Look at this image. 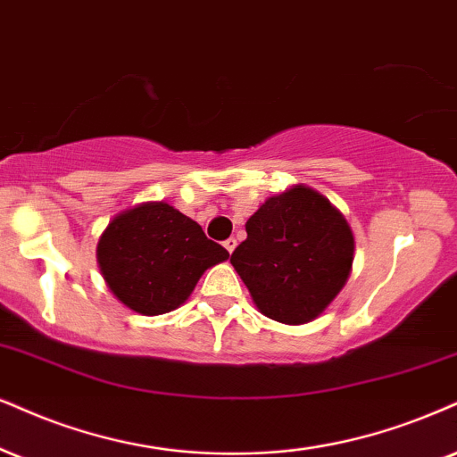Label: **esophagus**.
<instances>
[{
	"mask_svg": "<svg viewBox=\"0 0 457 457\" xmlns=\"http://www.w3.org/2000/svg\"><path fill=\"white\" fill-rule=\"evenodd\" d=\"M224 247H227V250L230 252V254H233V250H235V247H237V239H235V237H228L227 241H224Z\"/></svg>",
	"mask_w": 457,
	"mask_h": 457,
	"instance_id": "1",
	"label": "esophagus"
}]
</instances>
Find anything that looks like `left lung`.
I'll return each instance as SVG.
<instances>
[{
	"mask_svg": "<svg viewBox=\"0 0 457 457\" xmlns=\"http://www.w3.org/2000/svg\"><path fill=\"white\" fill-rule=\"evenodd\" d=\"M230 264L267 318L305 324L339 295L353 262V235L328 199L305 186L271 196L245 222Z\"/></svg>",
	"mask_w": 457,
	"mask_h": 457,
	"instance_id": "1",
	"label": "left lung"
}]
</instances>
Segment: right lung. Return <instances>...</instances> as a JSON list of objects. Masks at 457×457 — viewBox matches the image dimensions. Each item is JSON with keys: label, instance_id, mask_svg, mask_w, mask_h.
<instances>
[{"label": "right lung", "instance_id": "right-lung-1", "mask_svg": "<svg viewBox=\"0 0 457 457\" xmlns=\"http://www.w3.org/2000/svg\"><path fill=\"white\" fill-rule=\"evenodd\" d=\"M228 252L207 239L195 220L167 203H144L108 224L97 261L110 290L144 315H161L182 305L196 281Z\"/></svg>", "mask_w": 457, "mask_h": 457}]
</instances>
